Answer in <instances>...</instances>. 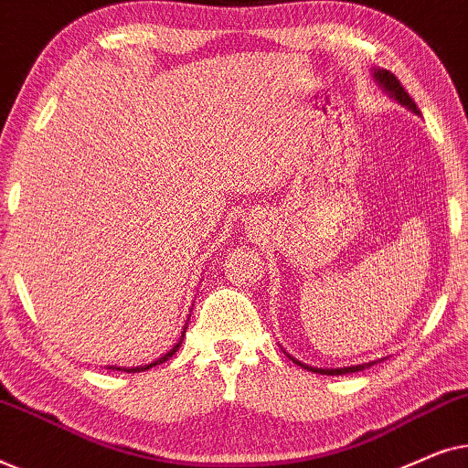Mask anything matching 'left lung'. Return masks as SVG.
<instances>
[{"instance_id": "left-lung-1", "label": "left lung", "mask_w": 468, "mask_h": 468, "mask_svg": "<svg viewBox=\"0 0 468 468\" xmlns=\"http://www.w3.org/2000/svg\"><path fill=\"white\" fill-rule=\"evenodd\" d=\"M375 80L379 82V87L383 89V91H386L389 98H394L396 101H400L402 106L405 108H409V111L411 112H415L418 114L420 111H418V106H415V101L411 100V95H409L407 91H405V87L400 85V80L396 79V76L389 72V69H375ZM292 357V356H290ZM293 362L298 364V367H303V368H306V370H313V373H319V375H347V373H357V370H364V368H368V367H373L375 362H368V364H356V367H345V368H315V367H309V364H303V362H298L296 357H292Z\"/></svg>"}]
</instances>
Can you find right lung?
<instances>
[{"label":"right lung","instance_id":"obj_1","mask_svg":"<svg viewBox=\"0 0 468 468\" xmlns=\"http://www.w3.org/2000/svg\"><path fill=\"white\" fill-rule=\"evenodd\" d=\"M185 330H187V328H183L181 341H178V343L175 345V347H172V349L168 351V354H164L162 357H157L155 362H151V364H144V367H136V368H117V367H108V368H112V370H114V368H117V370H125V373H143V370H149V368H153V367H157V364H164L165 360H170V357L176 354L178 347H181V343H183V336H185Z\"/></svg>","mask_w":468,"mask_h":468}]
</instances>
